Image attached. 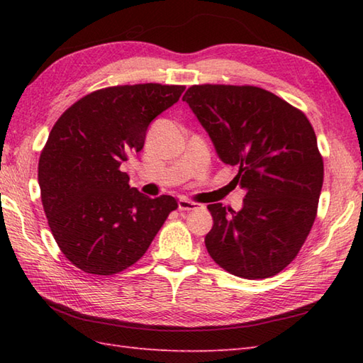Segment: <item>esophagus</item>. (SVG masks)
<instances>
[{
  "instance_id": "34e87169",
  "label": "esophagus",
  "mask_w": 363,
  "mask_h": 363,
  "mask_svg": "<svg viewBox=\"0 0 363 363\" xmlns=\"http://www.w3.org/2000/svg\"><path fill=\"white\" fill-rule=\"evenodd\" d=\"M177 207H179L181 212H189V211L198 209L199 204L194 203V201H189V199H186V198H181L179 201H177Z\"/></svg>"
}]
</instances>
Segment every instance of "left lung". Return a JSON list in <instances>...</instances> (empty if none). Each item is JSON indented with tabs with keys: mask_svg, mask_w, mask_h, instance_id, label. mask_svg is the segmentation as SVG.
<instances>
[{
	"mask_svg": "<svg viewBox=\"0 0 363 363\" xmlns=\"http://www.w3.org/2000/svg\"><path fill=\"white\" fill-rule=\"evenodd\" d=\"M220 159L237 165L242 211L209 204L211 257L243 279L274 276L298 256L317 217L323 157L304 112L254 86L201 84L182 96Z\"/></svg>",
	"mask_w": 363,
	"mask_h": 363,
	"instance_id": "obj_1",
	"label": "left lung"
}]
</instances>
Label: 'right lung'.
I'll return each instance as SVG.
<instances>
[{"instance_id":"add662e5","label":"right lung","mask_w":363,"mask_h":363,"mask_svg":"<svg viewBox=\"0 0 363 363\" xmlns=\"http://www.w3.org/2000/svg\"><path fill=\"white\" fill-rule=\"evenodd\" d=\"M184 86L134 84L99 89L60 115L38 159V186L60 251L90 274L134 265L177 209L173 196L129 187L121 164L142 151L146 129Z\"/></svg>"}]
</instances>
